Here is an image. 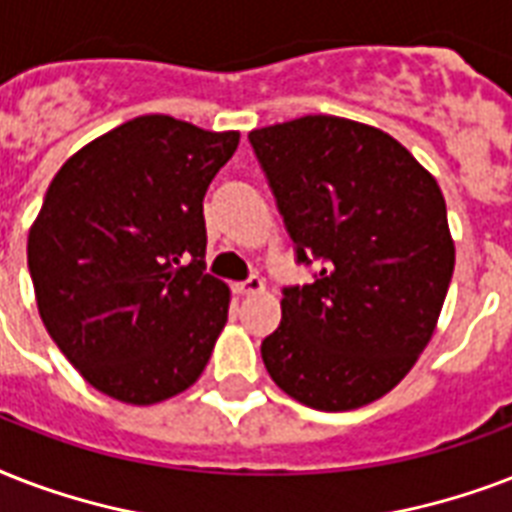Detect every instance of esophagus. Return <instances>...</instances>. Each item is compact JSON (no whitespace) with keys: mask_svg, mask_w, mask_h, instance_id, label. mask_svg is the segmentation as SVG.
I'll use <instances>...</instances> for the list:
<instances>
[{"mask_svg":"<svg viewBox=\"0 0 512 512\" xmlns=\"http://www.w3.org/2000/svg\"><path fill=\"white\" fill-rule=\"evenodd\" d=\"M261 291H264V280H261L259 275H251L248 280L235 285V293H240V296H253V293H261Z\"/></svg>","mask_w":512,"mask_h":512,"instance_id":"obj_1","label":"esophagus"}]
</instances>
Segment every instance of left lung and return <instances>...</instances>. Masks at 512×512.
Segmentation results:
<instances>
[{
	"mask_svg": "<svg viewBox=\"0 0 512 512\" xmlns=\"http://www.w3.org/2000/svg\"><path fill=\"white\" fill-rule=\"evenodd\" d=\"M315 280L283 288L261 358L283 392L318 411L382 398L417 363L454 272L441 186L382 130L310 114L248 133Z\"/></svg>",
	"mask_w": 512,
	"mask_h": 512,
	"instance_id": "obj_1",
	"label": "left lung"
}]
</instances>
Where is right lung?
<instances>
[{"instance_id":"obj_1","label":"right lung","mask_w":512,"mask_h":512,"mask_svg":"<svg viewBox=\"0 0 512 512\" xmlns=\"http://www.w3.org/2000/svg\"><path fill=\"white\" fill-rule=\"evenodd\" d=\"M237 144L146 114L55 173L29 232L31 283L47 334L109 398H173L211 358L229 288L205 272L202 197Z\"/></svg>"}]
</instances>
